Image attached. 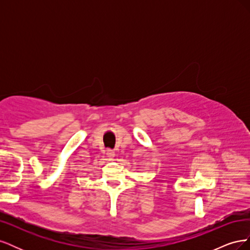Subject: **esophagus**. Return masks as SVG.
<instances>
[{"label":"esophagus","mask_w":250,"mask_h":250,"mask_svg":"<svg viewBox=\"0 0 250 250\" xmlns=\"http://www.w3.org/2000/svg\"><path fill=\"white\" fill-rule=\"evenodd\" d=\"M106 155H107L108 158H112L113 156H115V151L111 150V149H108V150L106 151Z\"/></svg>","instance_id":"34e87169"}]
</instances>
